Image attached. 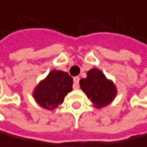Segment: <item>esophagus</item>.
Masks as SVG:
<instances>
[{
    "label": "esophagus",
    "mask_w": 147,
    "mask_h": 147,
    "mask_svg": "<svg viewBox=\"0 0 147 147\" xmlns=\"http://www.w3.org/2000/svg\"><path fill=\"white\" fill-rule=\"evenodd\" d=\"M73 81H74V84H73V88H74V89H78V88H79V82H80V78H79V77H75V78L73 79Z\"/></svg>",
    "instance_id": "34e87169"
}]
</instances>
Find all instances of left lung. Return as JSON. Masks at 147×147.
I'll use <instances>...</instances> for the list:
<instances>
[{"label":"left lung","instance_id":"1","mask_svg":"<svg viewBox=\"0 0 147 147\" xmlns=\"http://www.w3.org/2000/svg\"><path fill=\"white\" fill-rule=\"evenodd\" d=\"M80 86L96 109L108 106L113 101L117 94L113 82L107 79L103 72L96 67L90 69L86 78L80 81Z\"/></svg>","mask_w":147,"mask_h":147}]
</instances>
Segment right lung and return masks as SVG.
<instances>
[{
	"label": "right lung",
	"mask_w": 147,
	"mask_h": 147,
	"mask_svg": "<svg viewBox=\"0 0 147 147\" xmlns=\"http://www.w3.org/2000/svg\"><path fill=\"white\" fill-rule=\"evenodd\" d=\"M72 84L73 79L67 72L53 69L35 86L33 96L42 108L52 111L64 102L65 96L72 91Z\"/></svg>",
	"instance_id": "right-lung-1"
}]
</instances>
